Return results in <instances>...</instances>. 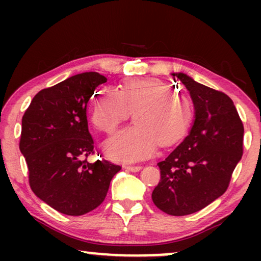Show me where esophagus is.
Returning a JSON list of instances; mask_svg holds the SVG:
<instances>
[{
	"instance_id": "obj_1",
	"label": "esophagus",
	"mask_w": 261,
	"mask_h": 261,
	"mask_svg": "<svg viewBox=\"0 0 261 261\" xmlns=\"http://www.w3.org/2000/svg\"><path fill=\"white\" fill-rule=\"evenodd\" d=\"M142 169V167L140 165L138 166H126V170L128 171H132V172H139Z\"/></svg>"
}]
</instances>
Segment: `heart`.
I'll use <instances>...</instances> for the list:
<instances>
[{"label":"heart","instance_id":"obj_1","mask_svg":"<svg viewBox=\"0 0 261 261\" xmlns=\"http://www.w3.org/2000/svg\"><path fill=\"white\" fill-rule=\"evenodd\" d=\"M132 110L137 124L103 144V151L114 160L137 162L151 155L158 142L163 146L176 144L190 121L187 99L149 78L127 80L117 92L109 89L99 91L92 101L91 120L98 129L114 133Z\"/></svg>","mask_w":261,"mask_h":261}]
</instances>
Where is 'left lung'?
Masks as SVG:
<instances>
[{"label":"left lung","mask_w":261,"mask_h":261,"mask_svg":"<svg viewBox=\"0 0 261 261\" xmlns=\"http://www.w3.org/2000/svg\"><path fill=\"white\" fill-rule=\"evenodd\" d=\"M171 74L188 89L195 120L183 142L158 163L162 179L152 199L164 213L184 216L205 208L226 192L242 156L244 124L226 94L183 72Z\"/></svg>","instance_id":"left-lung-1"}]
</instances>
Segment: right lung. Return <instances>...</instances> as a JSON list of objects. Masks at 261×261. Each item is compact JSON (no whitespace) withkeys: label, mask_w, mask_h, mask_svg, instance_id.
Instances as JSON below:
<instances>
[{"label":"right lung","mask_w":261,"mask_h":261,"mask_svg":"<svg viewBox=\"0 0 261 261\" xmlns=\"http://www.w3.org/2000/svg\"><path fill=\"white\" fill-rule=\"evenodd\" d=\"M106 82L97 72L67 78L39 91L22 117L20 151L32 190L65 215L80 216L97 208L121 170L108 160L91 164L85 159L94 153L87 106Z\"/></svg>","instance_id":"add662e5"}]
</instances>
